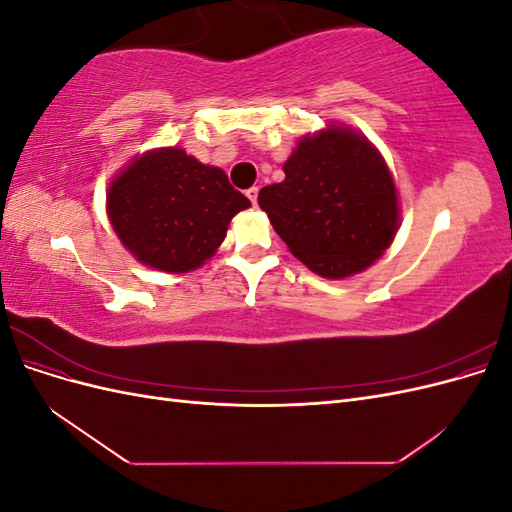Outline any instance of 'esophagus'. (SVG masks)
<instances>
[{
    "label": "esophagus",
    "mask_w": 512,
    "mask_h": 512,
    "mask_svg": "<svg viewBox=\"0 0 512 512\" xmlns=\"http://www.w3.org/2000/svg\"><path fill=\"white\" fill-rule=\"evenodd\" d=\"M245 194H247V198L252 200V205H256V203H258V188H250V190H247Z\"/></svg>",
    "instance_id": "1"
}]
</instances>
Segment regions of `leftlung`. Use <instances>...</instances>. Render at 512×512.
Instances as JSON below:
<instances>
[{"mask_svg":"<svg viewBox=\"0 0 512 512\" xmlns=\"http://www.w3.org/2000/svg\"><path fill=\"white\" fill-rule=\"evenodd\" d=\"M262 188L260 209L307 269L344 280L382 256L399 228L397 188L380 151L346 126L307 134Z\"/></svg>","mask_w":512,"mask_h":512,"instance_id":"1","label":"left lung"}]
</instances>
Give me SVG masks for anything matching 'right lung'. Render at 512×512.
Masks as SVG:
<instances>
[{"mask_svg":"<svg viewBox=\"0 0 512 512\" xmlns=\"http://www.w3.org/2000/svg\"><path fill=\"white\" fill-rule=\"evenodd\" d=\"M252 203L218 166L179 147L134 158L108 185L106 213L123 247L143 265L188 273L222 245L230 220Z\"/></svg>","mask_w":512,"mask_h":512,"instance_id":"right-lung-1","label":"right lung"}]
</instances>
